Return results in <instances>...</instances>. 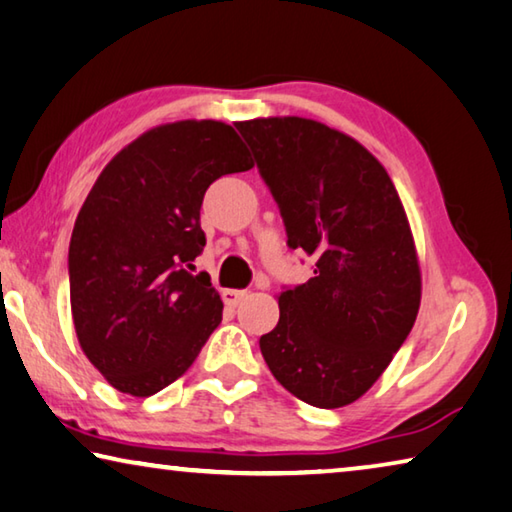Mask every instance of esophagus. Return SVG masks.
I'll return each instance as SVG.
<instances>
[{"instance_id": "obj_1", "label": "esophagus", "mask_w": 512, "mask_h": 512, "mask_svg": "<svg viewBox=\"0 0 512 512\" xmlns=\"http://www.w3.org/2000/svg\"><path fill=\"white\" fill-rule=\"evenodd\" d=\"M243 298H246V291H243V289H225V291H223L225 305H230V307L239 305Z\"/></svg>"}]
</instances>
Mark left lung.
<instances>
[{
	"label": "left lung",
	"mask_w": 512,
	"mask_h": 512,
	"mask_svg": "<svg viewBox=\"0 0 512 512\" xmlns=\"http://www.w3.org/2000/svg\"><path fill=\"white\" fill-rule=\"evenodd\" d=\"M255 154L289 248L314 278L278 296L259 337L275 380L314 408H344L383 376L415 326L421 271L408 216L383 164L351 136L310 118L237 123Z\"/></svg>",
	"instance_id": "1"
}]
</instances>
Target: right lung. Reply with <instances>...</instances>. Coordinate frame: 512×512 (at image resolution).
<instances>
[{
    "mask_svg": "<svg viewBox=\"0 0 512 512\" xmlns=\"http://www.w3.org/2000/svg\"><path fill=\"white\" fill-rule=\"evenodd\" d=\"M234 127L177 120L113 157L70 239V307L81 351L111 387L152 396L175 383L223 319L207 273L200 207L221 175L253 168Z\"/></svg>",
    "mask_w": 512,
    "mask_h": 512,
    "instance_id": "obj_1",
    "label": "right lung"
}]
</instances>
